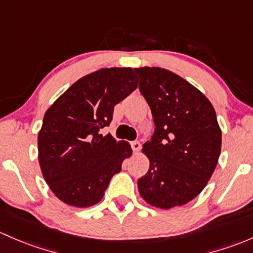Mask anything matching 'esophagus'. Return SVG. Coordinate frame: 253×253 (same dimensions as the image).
Wrapping results in <instances>:
<instances>
[{
	"instance_id": "obj_1",
	"label": "esophagus",
	"mask_w": 253,
	"mask_h": 253,
	"mask_svg": "<svg viewBox=\"0 0 253 253\" xmlns=\"http://www.w3.org/2000/svg\"><path fill=\"white\" fill-rule=\"evenodd\" d=\"M131 148L134 152H139L140 150H141V144H140L139 141H132L131 142Z\"/></svg>"
}]
</instances>
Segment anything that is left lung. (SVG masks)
Here are the masks:
<instances>
[{"label":"left lung","mask_w":253,"mask_h":253,"mask_svg":"<svg viewBox=\"0 0 253 253\" xmlns=\"http://www.w3.org/2000/svg\"><path fill=\"white\" fill-rule=\"evenodd\" d=\"M140 92L151 108L155 132L142 146L148 171L137 180L142 199L169 210L194 200L212 176L222 147V130L212 103L175 73L135 68Z\"/></svg>","instance_id":"obj_1"}]
</instances>
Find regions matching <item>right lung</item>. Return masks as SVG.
Returning a JSON list of instances; mask_svg holds the SVG:
<instances>
[{
	"mask_svg": "<svg viewBox=\"0 0 253 253\" xmlns=\"http://www.w3.org/2000/svg\"><path fill=\"white\" fill-rule=\"evenodd\" d=\"M137 83L131 68L98 69L75 82L46 111L38 136L39 163L62 202L79 208L100 202L112 176L131 156L126 141L98 132Z\"/></svg>",
	"mask_w": 253,
	"mask_h": 253,
	"instance_id": "add662e5",
	"label": "right lung"
}]
</instances>
